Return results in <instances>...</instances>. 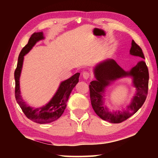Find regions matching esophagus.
<instances>
[{
	"mask_svg": "<svg viewBox=\"0 0 158 158\" xmlns=\"http://www.w3.org/2000/svg\"><path fill=\"white\" fill-rule=\"evenodd\" d=\"M82 76H83V78H84V79H88L90 77V73H89V72H84V73H83Z\"/></svg>",
	"mask_w": 158,
	"mask_h": 158,
	"instance_id": "obj_1",
	"label": "esophagus"
}]
</instances>
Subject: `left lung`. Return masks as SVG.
<instances>
[{"instance_id": "8db88e82", "label": "left lung", "mask_w": 158, "mask_h": 158, "mask_svg": "<svg viewBox=\"0 0 158 158\" xmlns=\"http://www.w3.org/2000/svg\"><path fill=\"white\" fill-rule=\"evenodd\" d=\"M130 53L132 56L145 59L142 49L136 42L132 41ZM96 80L89 85L90 98L93 110L96 114L111 123H119L129 118L143 105L148 94L149 74L148 69L143 60H140L130 71H125L113 59H107L99 63L94 68ZM131 76L133 85L136 88V93L126 110L123 111L109 112L103 104V96L106 87L112 82L123 77Z\"/></svg>"}]
</instances>
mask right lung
<instances>
[{
	"mask_svg": "<svg viewBox=\"0 0 158 158\" xmlns=\"http://www.w3.org/2000/svg\"><path fill=\"white\" fill-rule=\"evenodd\" d=\"M44 38L42 32L34 33L29 39L28 44L21 49L18 58L17 66L15 71V98L26 116L32 121L40 124L49 123L62 116L66 107L69 96L72 90L79 82L80 73H76L70 78L60 83L56 93L49 102L42 107L34 109L28 106L21 96L19 78L22 69L23 56L28 53L37 42Z\"/></svg>",
	"mask_w": 158,
	"mask_h": 158,
	"instance_id": "right-lung-1",
	"label": "right lung"
}]
</instances>
